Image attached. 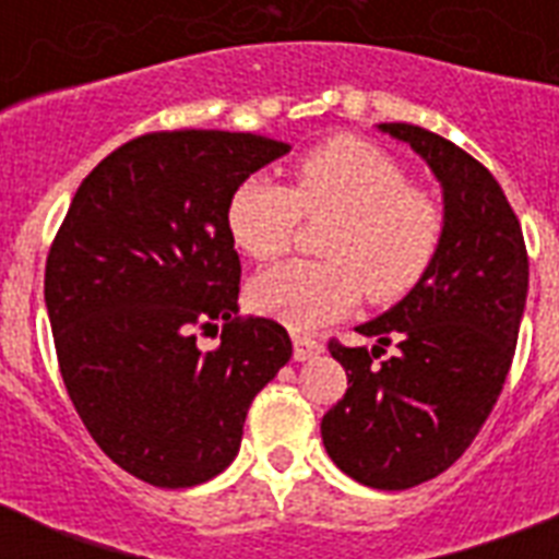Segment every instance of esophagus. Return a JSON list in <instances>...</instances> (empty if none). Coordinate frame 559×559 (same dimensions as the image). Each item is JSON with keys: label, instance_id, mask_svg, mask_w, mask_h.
I'll return each mask as SVG.
<instances>
[{"label": "esophagus", "instance_id": "esophagus-1", "mask_svg": "<svg viewBox=\"0 0 559 559\" xmlns=\"http://www.w3.org/2000/svg\"><path fill=\"white\" fill-rule=\"evenodd\" d=\"M319 354H322V342L313 340V336H296V340H293V357H296L298 362L319 357Z\"/></svg>", "mask_w": 559, "mask_h": 559}]
</instances>
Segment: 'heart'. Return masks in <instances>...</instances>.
<instances>
[{"instance_id":"1","label":"heart","mask_w":559,"mask_h":559,"mask_svg":"<svg viewBox=\"0 0 559 559\" xmlns=\"http://www.w3.org/2000/svg\"><path fill=\"white\" fill-rule=\"evenodd\" d=\"M301 217L331 219L322 235L328 261H289L249 289L258 313L296 331L348 313L362 287L377 305L397 301L424 281L441 249L438 202L408 186L394 156L354 135L307 151L289 170V188L249 177L226 211L231 240L254 261L287 252Z\"/></svg>"}]
</instances>
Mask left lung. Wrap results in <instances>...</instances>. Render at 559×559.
I'll list each match as a JSON object with an SVG mask.
<instances>
[{"label": "left lung", "mask_w": 559, "mask_h": 559, "mask_svg": "<svg viewBox=\"0 0 559 559\" xmlns=\"http://www.w3.org/2000/svg\"><path fill=\"white\" fill-rule=\"evenodd\" d=\"M380 130L412 144L443 186L441 249L397 307L357 328L380 345L328 342L348 391L322 417V441L359 485L408 490L452 467L493 412L520 336L528 252L481 162L424 127ZM385 344L399 350L377 364Z\"/></svg>", "instance_id": "1"}]
</instances>
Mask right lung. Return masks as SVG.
I'll list each match as a JSON object with an SVG mask.
<instances>
[{"instance_id":"1","label":"right lung","mask_w":559,"mask_h":559,"mask_svg":"<svg viewBox=\"0 0 559 559\" xmlns=\"http://www.w3.org/2000/svg\"><path fill=\"white\" fill-rule=\"evenodd\" d=\"M289 144L159 130L81 182L46 261L57 366L83 426L130 476L193 487L235 461L254 394L293 357L272 319L240 316L231 193ZM214 332L211 352L199 336Z\"/></svg>"}]
</instances>
